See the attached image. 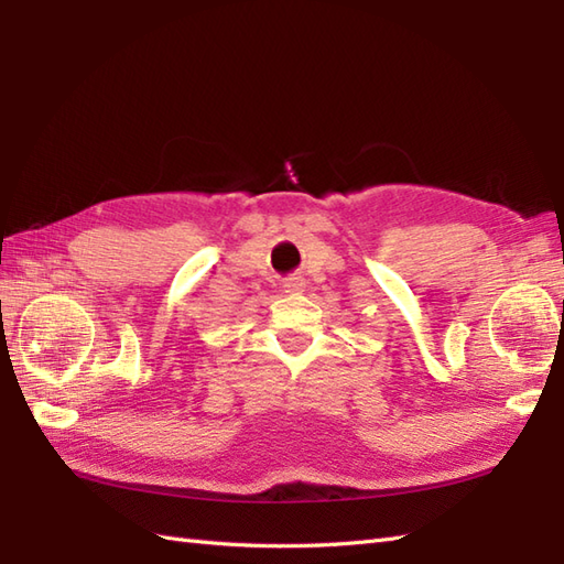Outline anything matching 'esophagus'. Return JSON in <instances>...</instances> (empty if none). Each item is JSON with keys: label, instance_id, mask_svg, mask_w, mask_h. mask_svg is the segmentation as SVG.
Segmentation results:
<instances>
[{"label": "esophagus", "instance_id": "esophagus-1", "mask_svg": "<svg viewBox=\"0 0 564 564\" xmlns=\"http://www.w3.org/2000/svg\"><path fill=\"white\" fill-rule=\"evenodd\" d=\"M283 289H285V293H301L303 279H297V275H289V279L283 281Z\"/></svg>", "mask_w": 564, "mask_h": 564}]
</instances>
